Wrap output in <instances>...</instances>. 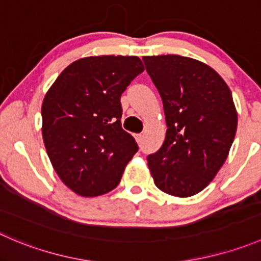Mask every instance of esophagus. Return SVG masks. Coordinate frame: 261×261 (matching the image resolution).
Returning a JSON list of instances; mask_svg holds the SVG:
<instances>
[{
    "instance_id": "obj_1",
    "label": "esophagus",
    "mask_w": 261,
    "mask_h": 261,
    "mask_svg": "<svg viewBox=\"0 0 261 261\" xmlns=\"http://www.w3.org/2000/svg\"><path fill=\"white\" fill-rule=\"evenodd\" d=\"M143 138H144V135H143V134H138V135H136V136H135L136 141H138V143H139V144H140V143H141V141H143Z\"/></svg>"
}]
</instances>
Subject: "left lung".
<instances>
[{"label": "left lung", "instance_id": "8db88e82", "mask_svg": "<svg viewBox=\"0 0 261 261\" xmlns=\"http://www.w3.org/2000/svg\"><path fill=\"white\" fill-rule=\"evenodd\" d=\"M166 115L163 145L148 155L154 184L189 198L205 189L228 156L237 112L224 80L205 63L177 55L143 57Z\"/></svg>", "mask_w": 261, "mask_h": 261}]
</instances>
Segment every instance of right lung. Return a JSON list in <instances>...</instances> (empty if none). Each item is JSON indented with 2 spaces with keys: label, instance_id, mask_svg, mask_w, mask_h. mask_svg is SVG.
<instances>
[{
  "label": "right lung",
  "instance_id": "1",
  "mask_svg": "<svg viewBox=\"0 0 261 261\" xmlns=\"http://www.w3.org/2000/svg\"><path fill=\"white\" fill-rule=\"evenodd\" d=\"M144 71L136 56H97L72 62L45 94L43 141L69 189L98 196L115 189L138 151L121 126V94Z\"/></svg>",
  "mask_w": 261,
  "mask_h": 261
}]
</instances>
